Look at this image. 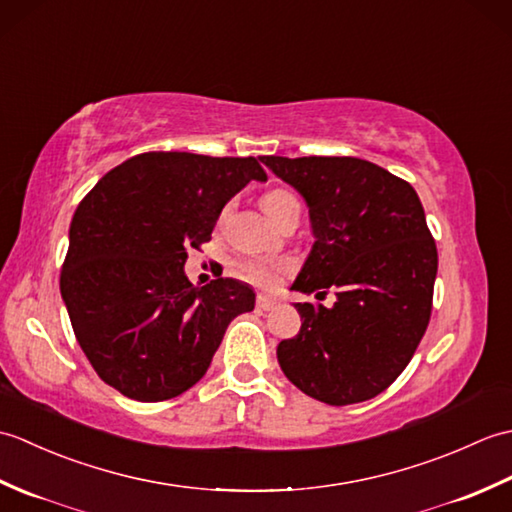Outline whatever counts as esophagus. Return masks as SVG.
Listing matches in <instances>:
<instances>
[{"instance_id":"1","label":"esophagus","mask_w":512,"mask_h":512,"mask_svg":"<svg viewBox=\"0 0 512 512\" xmlns=\"http://www.w3.org/2000/svg\"><path fill=\"white\" fill-rule=\"evenodd\" d=\"M257 308L262 310V312L273 310V308H277V299L266 297V295H259V297H257Z\"/></svg>"}]
</instances>
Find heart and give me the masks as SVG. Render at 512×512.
I'll list each match as a JSON object with an SVG mask.
<instances>
[{"mask_svg":"<svg viewBox=\"0 0 512 512\" xmlns=\"http://www.w3.org/2000/svg\"><path fill=\"white\" fill-rule=\"evenodd\" d=\"M292 204H299L295 200V195L288 193V191H281V189L268 191L262 198V209L270 217V220H275V217L281 211H286L288 206H292ZM286 268H288L286 264L244 262L242 266H239V273H242V277L246 281H250V284H255V286H273L279 281L281 273H286Z\"/></svg>","mask_w":512,"mask_h":512,"instance_id":"b5f03b06","label":"heart"}]
</instances>
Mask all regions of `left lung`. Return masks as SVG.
<instances>
[{"label":"left lung","instance_id":"left-lung-1","mask_svg":"<svg viewBox=\"0 0 512 512\" xmlns=\"http://www.w3.org/2000/svg\"><path fill=\"white\" fill-rule=\"evenodd\" d=\"M308 204L314 244L290 290L301 330L277 345L286 378L334 407L378 396L411 361L431 317L438 250L409 182L361 158L259 156Z\"/></svg>","mask_w":512,"mask_h":512}]
</instances>
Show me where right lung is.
<instances>
[{"label":"right lung","mask_w":512,"mask_h":512,"mask_svg":"<svg viewBox=\"0 0 512 512\" xmlns=\"http://www.w3.org/2000/svg\"><path fill=\"white\" fill-rule=\"evenodd\" d=\"M257 158L149 151L125 160L76 206L61 297L94 372L140 402L176 398L209 369L237 314L255 308L248 284L184 275L187 250L209 242L224 204Z\"/></svg>","instance_id":"obj_1"}]
</instances>
